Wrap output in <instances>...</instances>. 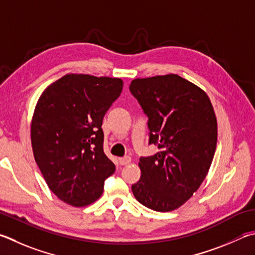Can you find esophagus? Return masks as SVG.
<instances>
[{
	"label": "esophagus",
	"mask_w": 255,
	"mask_h": 255,
	"mask_svg": "<svg viewBox=\"0 0 255 255\" xmlns=\"http://www.w3.org/2000/svg\"><path fill=\"white\" fill-rule=\"evenodd\" d=\"M118 161L120 165H128L131 161V158L129 156H125V157H123V158H119Z\"/></svg>",
	"instance_id": "obj_1"
}]
</instances>
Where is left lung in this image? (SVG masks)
<instances>
[{
  "label": "left lung",
  "mask_w": 255,
  "mask_h": 255,
  "mask_svg": "<svg viewBox=\"0 0 255 255\" xmlns=\"http://www.w3.org/2000/svg\"><path fill=\"white\" fill-rule=\"evenodd\" d=\"M129 90L148 117V143L159 149L139 158L133 196L150 210H176L201 186L214 157L217 123L211 100L177 75L135 79Z\"/></svg>",
  "instance_id": "1"
}]
</instances>
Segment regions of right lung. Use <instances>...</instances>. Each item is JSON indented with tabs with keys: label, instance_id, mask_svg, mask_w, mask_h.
<instances>
[{
	"label": "right lung",
	"instance_id": "obj_1",
	"mask_svg": "<svg viewBox=\"0 0 255 255\" xmlns=\"http://www.w3.org/2000/svg\"><path fill=\"white\" fill-rule=\"evenodd\" d=\"M123 90L118 78L67 75L41 95L31 124L35 163L55 196L76 207L104 192L115 164L104 151L105 114Z\"/></svg>",
	"mask_w": 255,
	"mask_h": 255
}]
</instances>
